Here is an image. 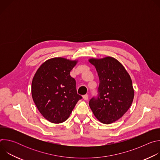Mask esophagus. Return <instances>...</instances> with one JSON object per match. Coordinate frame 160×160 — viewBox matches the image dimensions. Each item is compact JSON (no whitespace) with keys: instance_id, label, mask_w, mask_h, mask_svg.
I'll return each mask as SVG.
<instances>
[{"instance_id":"34e87169","label":"esophagus","mask_w":160,"mask_h":160,"mask_svg":"<svg viewBox=\"0 0 160 160\" xmlns=\"http://www.w3.org/2000/svg\"><path fill=\"white\" fill-rule=\"evenodd\" d=\"M83 99L85 100V101L88 100V94L83 95Z\"/></svg>"}]
</instances>
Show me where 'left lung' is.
Returning <instances> with one entry per match:
<instances>
[{
	"label": "left lung",
	"mask_w": 160,
	"mask_h": 160,
	"mask_svg": "<svg viewBox=\"0 0 160 160\" xmlns=\"http://www.w3.org/2000/svg\"><path fill=\"white\" fill-rule=\"evenodd\" d=\"M89 62L96 67L99 78L98 94L90 99V108L101 122L110 124L122 117L132 103V80L115 58L90 59Z\"/></svg>",
	"instance_id": "8db88e82"
}]
</instances>
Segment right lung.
<instances>
[{
  "label": "right lung",
  "instance_id": "right-lung-1",
  "mask_svg": "<svg viewBox=\"0 0 160 160\" xmlns=\"http://www.w3.org/2000/svg\"><path fill=\"white\" fill-rule=\"evenodd\" d=\"M77 61L50 59L37 71L32 83L33 100L42 116L50 122L66 121L82 97L77 94L76 81L70 73Z\"/></svg>",
  "mask_w": 160,
  "mask_h": 160
}]
</instances>
